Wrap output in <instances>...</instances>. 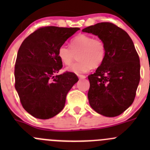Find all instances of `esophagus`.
<instances>
[{
	"mask_svg": "<svg viewBox=\"0 0 150 150\" xmlns=\"http://www.w3.org/2000/svg\"><path fill=\"white\" fill-rule=\"evenodd\" d=\"M78 78H79V79H85L86 77L83 75H78Z\"/></svg>",
	"mask_w": 150,
	"mask_h": 150,
	"instance_id": "esophagus-1",
	"label": "esophagus"
}]
</instances>
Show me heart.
<instances>
[{
    "label": "heart",
    "mask_w": 150,
    "mask_h": 150,
    "mask_svg": "<svg viewBox=\"0 0 150 150\" xmlns=\"http://www.w3.org/2000/svg\"><path fill=\"white\" fill-rule=\"evenodd\" d=\"M70 47L62 45L58 49V57L66 65L72 64L78 54L79 62L67 68L77 75L86 73L93 67H98L103 63L106 56L104 41L88 35H80L71 41Z\"/></svg>",
    "instance_id": "1"
}]
</instances>
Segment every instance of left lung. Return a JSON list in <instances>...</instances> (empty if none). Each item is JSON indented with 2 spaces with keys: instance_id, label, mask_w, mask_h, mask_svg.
<instances>
[{
  "instance_id": "left-lung-1",
  "label": "left lung",
  "mask_w": 150,
  "mask_h": 150,
  "mask_svg": "<svg viewBox=\"0 0 150 150\" xmlns=\"http://www.w3.org/2000/svg\"><path fill=\"white\" fill-rule=\"evenodd\" d=\"M83 32L104 41L106 56L96 72L88 75L89 104L106 117L120 115L134 102L140 81V60L128 33L111 22H101Z\"/></svg>"
}]
</instances>
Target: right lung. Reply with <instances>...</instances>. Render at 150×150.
<instances>
[{
  "label": "right lung",
  "instance_id": "right-lung-1",
  "mask_svg": "<svg viewBox=\"0 0 150 150\" xmlns=\"http://www.w3.org/2000/svg\"><path fill=\"white\" fill-rule=\"evenodd\" d=\"M78 28L46 26L24 40L14 67L15 88L23 108L33 117L49 119L63 110L66 96L78 81L75 73L55 75L62 68L58 49Z\"/></svg>",
  "mask_w": 150,
  "mask_h": 150
}]
</instances>
